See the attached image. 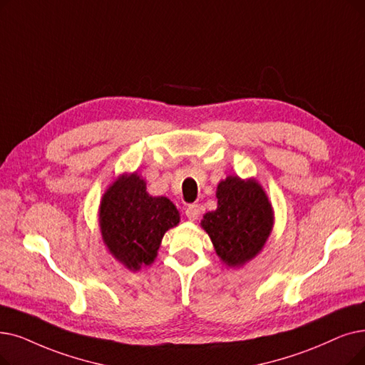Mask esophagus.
<instances>
[{"label":"esophagus","mask_w":365,"mask_h":365,"mask_svg":"<svg viewBox=\"0 0 365 365\" xmlns=\"http://www.w3.org/2000/svg\"><path fill=\"white\" fill-rule=\"evenodd\" d=\"M185 213H186V216H187L189 220H197L198 216H200V213H201V207H200L198 204H191V205H187Z\"/></svg>","instance_id":"esophagus-1"}]
</instances>
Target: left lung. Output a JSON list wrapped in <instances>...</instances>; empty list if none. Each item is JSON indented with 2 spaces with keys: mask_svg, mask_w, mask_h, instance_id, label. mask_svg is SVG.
I'll list each match as a JSON object with an SVG mask.
<instances>
[{
  "mask_svg": "<svg viewBox=\"0 0 365 365\" xmlns=\"http://www.w3.org/2000/svg\"><path fill=\"white\" fill-rule=\"evenodd\" d=\"M217 207L201 219L217 258L230 268H242L264 249L274 225V210L255 178L227 176L216 187Z\"/></svg>",
  "mask_w": 365,
  "mask_h": 365,
  "instance_id": "obj_1",
  "label": "left lung"
}]
</instances>
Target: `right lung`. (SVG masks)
Instances as JSON below:
<instances>
[{
  "label": "right lung",
  "instance_id": "obj_1",
  "mask_svg": "<svg viewBox=\"0 0 365 365\" xmlns=\"http://www.w3.org/2000/svg\"><path fill=\"white\" fill-rule=\"evenodd\" d=\"M180 213L167 197H152L137 171L122 173L108 185L98 207L101 239L130 272L153 264L164 234L178 227Z\"/></svg>",
  "mask_w": 365,
  "mask_h": 365
}]
</instances>
